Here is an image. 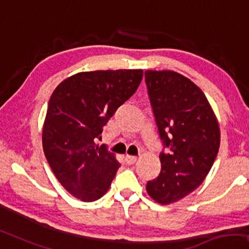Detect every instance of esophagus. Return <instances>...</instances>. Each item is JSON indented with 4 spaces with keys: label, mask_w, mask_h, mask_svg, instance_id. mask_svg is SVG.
I'll return each instance as SVG.
<instances>
[{
    "label": "esophagus",
    "mask_w": 249,
    "mask_h": 249,
    "mask_svg": "<svg viewBox=\"0 0 249 249\" xmlns=\"http://www.w3.org/2000/svg\"><path fill=\"white\" fill-rule=\"evenodd\" d=\"M125 161H126V163H127V164H133L136 161V157L127 155L125 157Z\"/></svg>",
    "instance_id": "obj_1"
}]
</instances>
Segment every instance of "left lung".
<instances>
[{
    "instance_id": "1",
    "label": "left lung",
    "mask_w": 249,
    "mask_h": 249,
    "mask_svg": "<svg viewBox=\"0 0 249 249\" xmlns=\"http://www.w3.org/2000/svg\"><path fill=\"white\" fill-rule=\"evenodd\" d=\"M145 85L162 146L159 176L146 192L160 204H170L202 184L218 155L220 129L203 91L174 71L144 73Z\"/></svg>"
}]
</instances>
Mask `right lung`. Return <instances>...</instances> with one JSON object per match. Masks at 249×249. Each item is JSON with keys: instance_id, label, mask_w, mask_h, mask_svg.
Listing matches in <instances>:
<instances>
[{"instance_id": "obj_1", "label": "right lung", "mask_w": 249, "mask_h": 249, "mask_svg": "<svg viewBox=\"0 0 249 249\" xmlns=\"http://www.w3.org/2000/svg\"><path fill=\"white\" fill-rule=\"evenodd\" d=\"M142 70L81 72L59 83L48 101L43 148L62 186L83 202L100 198L120 162L105 145L103 127L139 88Z\"/></svg>"}]
</instances>
